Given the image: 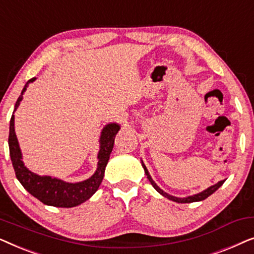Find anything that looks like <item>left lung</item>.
I'll use <instances>...</instances> for the list:
<instances>
[{
    "mask_svg": "<svg viewBox=\"0 0 254 254\" xmlns=\"http://www.w3.org/2000/svg\"><path fill=\"white\" fill-rule=\"evenodd\" d=\"M142 166H143V168H144L145 175H147V178L149 179V182L151 183L152 187H154V189H155L156 190H157L158 193H161L163 196L168 197L169 200H172V201H175V202H178V203H190V202H196V201H202V200H204V199H207V197L209 196V195H211V194H213L214 192H216V190H217L218 189H220V187H221L222 185H223V183L225 182V180H221V182H218L217 184H215V185L210 186L209 189H207L206 190H203V192H201V193H199V194H195V195L187 196V197H176V196L169 195L168 193L163 192V190H162L161 189H159V187H158L157 185H156L154 180L151 179V177H150V175H149V173H148V170L145 169V166H144L143 163H142Z\"/></svg>",
    "mask_w": 254,
    "mask_h": 254,
    "instance_id": "left-lung-1",
    "label": "left lung"
}]
</instances>
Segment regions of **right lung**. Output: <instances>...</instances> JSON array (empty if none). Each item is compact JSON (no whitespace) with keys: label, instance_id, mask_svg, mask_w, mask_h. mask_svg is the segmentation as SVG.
<instances>
[{"label":"right lung","instance_id":"obj_1","mask_svg":"<svg viewBox=\"0 0 254 254\" xmlns=\"http://www.w3.org/2000/svg\"><path fill=\"white\" fill-rule=\"evenodd\" d=\"M36 77L31 78L22 90V93L17 99L15 111L19 105V102L23 98V93L29 85V83L33 82ZM13 114L10 119L9 128V151L10 158H11L13 170H15L17 179L22 184L24 189L29 192L31 195L37 197L40 202L47 206L70 208L78 206L90 199L96 190L99 189L100 183L103 182L104 172L110 159V155L112 152L114 137L120 129V126L117 124H110L104 128L100 136V150L98 152V168L91 178L84 180L82 183H64L60 179L52 178V177L45 176L40 177L36 173L31 172L24 166L22 162V152H20L18 141H17L15 134V127H13Z\"/></svg>","mask_w":254,"mask_h":254}]
</instances>
